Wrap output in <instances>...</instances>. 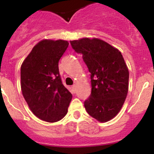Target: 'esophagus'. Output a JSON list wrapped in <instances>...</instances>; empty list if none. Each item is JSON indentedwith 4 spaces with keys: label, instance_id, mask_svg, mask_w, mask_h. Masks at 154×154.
<instances>
[{
    "label": "esophagus",
    "instance_id": "esophagus-1",
    "mask_svg": "<svg viewBox=\"0 0 154 154\" xmlns=\"http://www.w3.org/2000/svg\"><path fill=\"white\" fill-rule=\"evenodd\" d=\"M75 87H76V85H72V89H75Z\"/></svg>",
    "mask_w": 154,
    "mask_h": 154
}]
</instances>
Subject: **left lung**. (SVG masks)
Listing matches in <instances>:
<instances>
[{"instance_id":"8db88e82","label":"left lung","mask_w":154,"mask_h":154,"mask_svg":"<svg viewBox=\"0 0 154 154\" xmlns=\"http://www.w3.org/2000/svg\"><path fill=\"white\" fill-rule=\"evenodd\" d=\"M82 54L90 72L92 92L84 103L86 112L99 122L112 119L120 111L129 86V71L120 51L107 42L85 38L71 41Z\"/></svg>"}]
</instances>
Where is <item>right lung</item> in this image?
I'll return each instance as SVG.
<instances>
[{
	"instance_id": "add662e5",
	"label": "right lung",
	"mask_w": 154,
	"mask_h": 154,
	"mask_svg": "<svg viewBox=\"0 0 154 154\" xmlns=\"http://www.w3.org/2000/svg\"><path fill=\"white\" fill-rule=\"evenodd\" d=\"M69 46L63 40H42L32 48L21 67L23 96L31 112L55 123L68 112L72 95L63 85L58 62Z\"/></svg>"
}]
</instances>
